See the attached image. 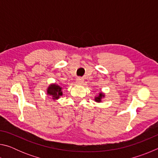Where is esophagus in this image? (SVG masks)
I'll return each instance as SVG.
<instances>
[{"label": "esophagus", "mask_w": 158, "mask_h": 158, "mask_svg": "<svg viewBox=\"0 0 158 158\" xmlns=\"http://www.w3.org/2000/svg\"><path fill=\"white\" fill-rule=\"evenodd\" d=\"M76 81L77 84H82L83 81H84V79H83L82 77H78V78H77Z\"/></svg>", "instance_id": "esophagus-1"}]
</instances>
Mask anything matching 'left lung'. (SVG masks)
I'll use <instances>...</instances> for the list:
<instances>
[{
	"instance_id": "1",
	"label": "left lung",
	"mask_w": 158,
	"mask_h": 158,
	"mask_svg": "<svg viewBox=\"0 0 158 158\" xmlns=\"http://www.w3.org/2000/svg\"><path fill=\"white\" fill-rule=\"evenodd\" d=\"M104 97H105V95H104L102 93H100V94H99L98 96H97V97H95V101L97 102H100L101 100H102V98H104Z\"/></svg>"
}]
</instances>
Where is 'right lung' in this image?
Instances as JSON below:
<instances>
[{
    "label": "right lung",
    "mask_w": 158,
    "mask_h": 158,
    "mask_svg": "<svg viewBox=\"0 0 158 158\" xmlns=\"http://www.w3.org/2000/svg\"><path fill=\"white\" fill-rule=\"evenodd\" d=\"M62 89L56 84H51L47 89V94L52 97L53 100H58L63 95Z\"/></svg>",
    "instance_id": "right-lung-1"
}]
</instances>
